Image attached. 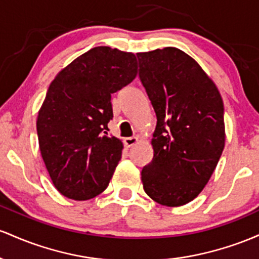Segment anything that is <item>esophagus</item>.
Instances as JSON below:
<instances>
[{
  "label": "esophagus",
  "instance_id": "1",
  "mask_svg": "<svg viewBox=\"0 0 259 259\" xmlns=\"http://www.w3.org/2000/svg\"><path fill=\"white\" fill-rule=\"evenodd\" d=\"M137 142H138V138L137 137H130V138H124L123 139L124 147H127V148L133 147V145L137 143Z\"/></svg>",
  "mask_w": 259,
  "mask_h": 259
}]
</instances>
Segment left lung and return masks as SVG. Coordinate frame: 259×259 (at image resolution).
Here are the masks:
<instances>
[{
  "label": "left lung",
  "mask_w": 259,
  "mask_h": 259,
  "mask_svg": "<svg viewBox=\"0 0 259 259\" xmlns=\"http://www.w3.org/2000/svg\"><path fill=\"white\" fill-rule=\"evenodd\" d=\"M139 78L156 114L153 160L142 170L145 193L181 207L208 184L225 147L224 104L215 83L176 48L138 52Z\"/></svg>",
  "instance_id": "8db88e82"
}]
</instances>
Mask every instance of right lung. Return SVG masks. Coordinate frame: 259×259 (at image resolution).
<instances>
[{"label": "right lung", "instance_id": "obj_1", "mask_svg": "<svg viewBox=\"0 0 259 259\" xmlns=\"http://www.w3.org/2000/svg\"><path fill=\"white\" fill-rule=\"evenodd\" d=\"M137 72L135 54L98 46L51 82L37 115V138L52 184L67 198H94L109 186L123 149L120 139L106 132L111 94Z\"/></svg>", "mask_w": 259, "mask_h": 259}]
</instances>
